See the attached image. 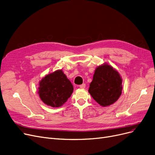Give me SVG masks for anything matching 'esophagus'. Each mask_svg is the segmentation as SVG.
I'll list each match as a JSON object with an SVG mask.
<instances>
[{
    "label": "esophagus",
    "mask_w": 155,
    "mask_h": 155,
    "mask_svg": "<svg viewBox=\"0 0 155 155\" xmlns=\"http://www.w3.org/2000/svg\"><path fill=\"white\" fill-rule=\"evenodd\" d=\"M79 87H80V88H81V89H84L85 87V84H82L81 85H80Z\"/></svg>",
    "instance_id": "1"
}]
</instances>
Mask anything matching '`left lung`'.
I'll return each mask as SVG.
<instances>
[{"label": "left lung", "mask_w": 155, "mask_h": 155, "mask_svg": "<svg viewBox=\"0 0 155 155\" xmlns=\"http://www.w3.org/2000/svg\"><path fill=\"white\" fill-rule=\"evenodd\" d=\"M122 78L111 66L104 64L96 68L89 93L102 107L115 103L122 93Z\"/></svg>", "instance_id": "obj_1"}]
</instances>
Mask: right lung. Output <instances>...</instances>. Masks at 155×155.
<instances>
[{"label": "right lung", "mask_w": 155, "mask_h": 155, "mask_svg": "<svg viewBox=\"0 0 155 155\" xmlns=\"http://www.w3.org/2000/svg\"><path fill=\"white\" fill-rule=\"evenodd\" d=\"M38 89L39 96L44 104L59 107L71 96L73 86L62 70H57L41 79Z\"/></svg>", "instance_id": "obj_1"}]
</instances>
